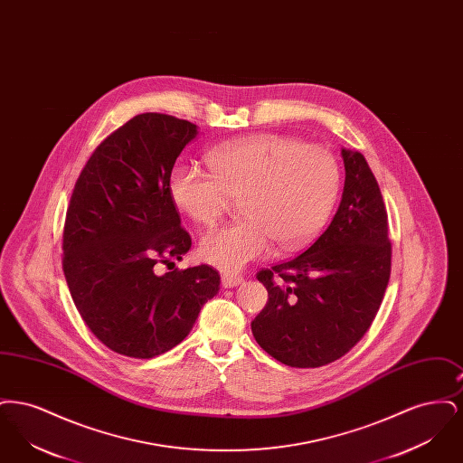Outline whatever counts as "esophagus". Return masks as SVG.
<instances>
[{
  "label": "esophagus",
  "mask_w": 463,
  "mask_h": 463,
  "mask_svg": "<svg viewBox=\"0 0 463 463\" xmlns=\"http://www.w3.org/2000/svg\"><path fill=\"white\" fill-rule=\"evenodd\" d=\"M242 281H244V278L240 276V274H234V272H223L222 274V285H223V288L240 287Z\"/></svg>",
  "instance_id": "34e87169"
}]
</instances>
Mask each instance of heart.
<instances>
[{"mask_svg": "<svg viewBox=\"0 0 463 463\" xmlns=\"http://www.w3.org/2000/svg\"><path fill=\"white\" fill-rule=\"evenodd\" d=\"M206 174L180 165L170 176L176 206L199 225H213L241 198L242 221L206 232L201 257L238 270L274 248H300L330 215L340 185L335 156L319 144L279 133L223 142L206 153Z\"/></svg>", "mask_w": 463, "mask_h": 463, "instance_id": "b5f03b06", "label": "heart"}]
</instances>
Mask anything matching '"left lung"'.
Returning a JSON list of instances; mask_svg holds the SVG:
<instances>
[{
  "label": "left lung",
  "mask_w": 463,
  "mask_h": 463,
  "mask_svg": "<svg viewBox=\"0 0 463 463\" xmlns=\"http://www.w3.org/2000/svg\"><path fill=\"white\" fill-rule=\"evenodd\" d=\"M345 184L330 225L307 250L257 272L269 300L251 321L257 344L291 368L349 353L372 326L391 278L383 198L364 156L342 149Z\"/></svg>",
  "instance_id": "obj_1"
}]
</instances>
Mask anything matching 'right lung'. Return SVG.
<instances>
[{"label": "right lung", "instance_id": "obj_1", "mask_svg": "<svg viewBox=\"0 0 463 463\" xmlns=\"http://www.w3.org/2000/svg\"><path fill=\"white\" fill-rule=\"evenodd\" d=\"M196 135V125L175 116H135L97 146L67 206V287L90 331L121 355L174 349L221 289L210 265L157 272L191 248L170 176Z\"/></svg>", "mask_w": 463, "mask_h": 463}]
</instances>
